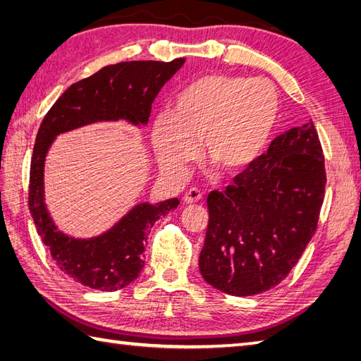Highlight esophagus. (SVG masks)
Returning a JSON list of instances; mask_svg holds the SVG:
<instances>
[{"label":"esophagus","mask_w":361,"mask_h":361,"mask_svg":"<svg viewBox=\"0 0 361 361\" xmlns=\"http://www.w3.org/2000/svg\"><path fill=\"white\" fill-rule=\"evenodd\" d=\"M203 198V192L200 189H197V188H192V189H189V190H186L185 192V195H183V200H185V203H197V202H200Z\"/></svg>","instance_id":"34e87169"}]
</instances>
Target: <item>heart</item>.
Masks as SVG:
<instances>
[{
    "instance_id": "1",
    "label": "heart",
    "mask_w": 361,
    "mask_h": 361,
    "mask_svg": "<svg viewBox=\"0 0 361 361\" xmlns=\"http://www.w3.org/2000/svg\"><path fill=\"white\" fill-rule=\"evenodd\" d=\"M279 114V94L267 79L204 74L183 88L172 111L152 124L161 169L180 176L195 158L202 137L204 158L221 172L247 167L262 152Z\"/></svg>"
}]
</instances>
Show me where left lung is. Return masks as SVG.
Masks as SVG:
<instances>
[{
    "instance_id": "obj_1",
    "label": "left lung",
    "mask_w": 361,
    "mask_h": 361,
    "mask_svg": "<svg viewBox=\"0 0 361 361\" xmlns=\"http://www.w3.org/2000/svg\"><path fill=\"white\" fill-rule=\"evenodd\" d=\"M324 188V153L312 121L273 140L224 192L208 195L203 279L233 296L278 286L317 231Z\"/></svg>"
}]
</instances>
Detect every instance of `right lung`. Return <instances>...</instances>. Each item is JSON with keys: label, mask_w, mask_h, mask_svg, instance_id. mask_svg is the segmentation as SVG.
<instances>
[{"label": "right lung", "mask_w": 361, "mask_h": 361, "mask_svg": "<svg viewBox=\"0 0 361 361\" xmlns=\"http://www.w3.org/2000/svg\"><path fill=\"white\" fill-rule=\"evenodd\" d=\"M185 59L172 62L136 60L104 66L90 78L73 83L57 99L38 128L30 158L27 204L37 233L54 262L68 278L101 291L128 286L144 267V245L153 224L176 209L178 198L158 204H137L110 231L78 240L57 231L43 203V163L54 136L96 121L127 119L145 124L153 99Z\"/></svg>", "instance_id": "obj_1"}]
</instances>
